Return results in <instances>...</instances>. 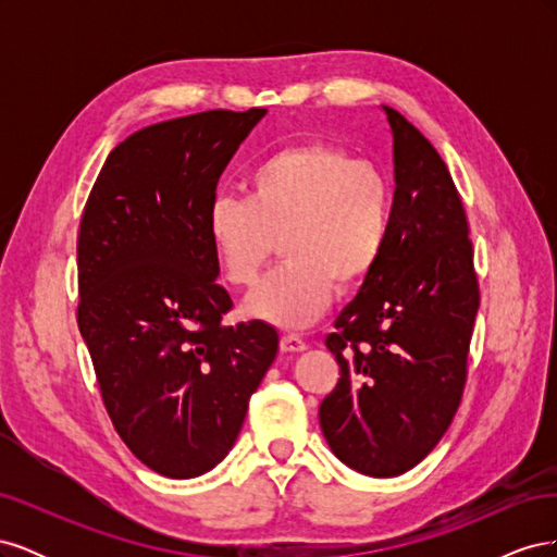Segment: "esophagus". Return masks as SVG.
I'll return each instance as SVG.
<instances>
[{
  "mask_svg": "<svg viewBox=\"0 0 557 557\" xmlns=\"http://www.w3.org/2000/svg\"><path fill=\"white\" fill-rule=\"evenodd\" d=\"M281 350L283 352H301V350H307V342L297 334H283L281 336Z\"/></svg>",
  "mask_w": 557,
  "mask_h": 557,
  "instance_id": "34e87169",
  "label": "esophagus"
}]
</instances>
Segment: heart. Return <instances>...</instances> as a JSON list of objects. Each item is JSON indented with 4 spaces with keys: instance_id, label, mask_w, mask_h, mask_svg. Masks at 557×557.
Segmentation results:
<instances>
[{
    "instance_id": "b5f03b06",
    "label": "heart",
    "mask_w": 557,
    "mask_h": 557,
    "mask_svg": "<svg viewBox=\"0 0 557 557\" xmlns=\"http://www.w3.org/2000/svg\"><path fill=\"white\" fill-rule=\"evenodd\" d=\"M393 225V185L348 150L309 141L262 158L246 176V199L221 195L207 237L227 283L258 278L281 239L285 260L244 299V315L299 330L325 313L334 288L348 290L379 264Z\"/></svg>"
}]
</instances>
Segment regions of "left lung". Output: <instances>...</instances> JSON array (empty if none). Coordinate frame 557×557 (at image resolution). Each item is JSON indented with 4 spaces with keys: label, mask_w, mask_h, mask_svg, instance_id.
<instances>
[{
    "label": "left lung",
    "mask_w": 557,
    "mask_h": 557,
    "mask_svg": "<svg viewBox=\"0 0 557 557\" xmlns=\"http://www.w3.org/2000/svg\"><path fill=\"white\" fill-rule=\"evenodd\" d=\"M381 109L393 134L391 237L325 339L342 376L318 418L336 458L387 479L423 460L458 411L479 283L446 162L399 111Z\"/></svg>",
    "instance_id": "1"
}]
</instances>
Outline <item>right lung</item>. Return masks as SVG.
I'll return each mask as SVG.
<instances>
[{
	"mask_svg": "<svg viewBox=\"0 0 557 557\" xmlns=\"http://www.w3.org/2000/svg\"><path fill=\"white\" fill-rule=\"evenodd\" d=\"M267 109L148 125L99 172L78 232V330L113 428L162 476L195 479L237 442L278 332L223 325L207 237L215 185Z\"/></svg>",
	"mask_w": 557,
	"mask_h": 557,
	"instance_id": "add662e5",
	"label": "right lung"
}]
</instances>
